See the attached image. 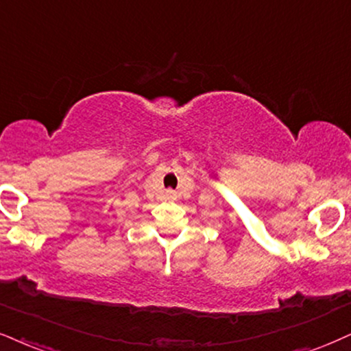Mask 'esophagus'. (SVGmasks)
Returning a JSON list of instances; mask_svg holds the SVG:
<instances>
[{"label": "esophagus", "mask_w": 351, "mask_h": 351, "mask_svg": "<svg viewBox=\"0 0 351 351\" xmlns=\"http://www.w3.org/2000/svg\"><path fill=\"white\" fill-rule=\"evenodd\" d=\"M166 198H167V200H176L177 193L174 192V190H167V192H166Z\"/></svg>", "instance_id": "1"}]
</instances>
